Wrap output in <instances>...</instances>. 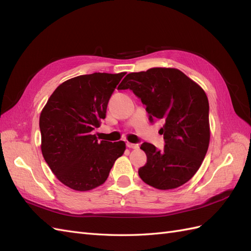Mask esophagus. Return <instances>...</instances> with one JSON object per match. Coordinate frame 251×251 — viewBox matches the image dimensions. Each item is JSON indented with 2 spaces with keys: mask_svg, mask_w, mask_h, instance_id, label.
Listing matches in <instances>:
<instances>
[{
  "mask_svg": "<svg viewBox=\"0 0 251 251\" xmlns=\"http://www.w3.org/2000/svg\"><path fill=\"white\" fill-rule=\"evenodd\" d=\"M126 147L128 149H138L139 148L137 143H131V142H126Z\"/></svg>",
  "mask_w": 251,
  "mask_h": 251,
  "instance_id": "1",
  "label": "esophagus"
}]
</instances>
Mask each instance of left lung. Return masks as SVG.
Segmentation results:
<instances>
[{
  "instance_id": "1",
  "label": "left lung",
  "mask_w": 251,
  "mask_h": 251,
  "mask_svg": "<svg viewBox=\"0 0 251 251\" xmlns=\"http://www.w3.org/2000/svg\"><path fill=\"white\" fill-rule=\"evenodd\" d=\"M130 89L146 104L149 119L162 120L164 148L143 142L147 163L139 177L158 189H173L192 179L209 144V104L203 89L178 69L151 68L130 73L118 90Z\"/></svg>"
}]
</instances>
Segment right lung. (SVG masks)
<instances>
[{
    "label": "right lung",
    "mask_w": 251,
    "mask_h": 251,
    "mask_svg": "<svg viewBox=\"0 0 251 251\" xmlns=\"http://www.w3.org/2000/svg\"><path fill=\"white\" fill-rule=\"evenodd\" d=\"M126 75H79L59 85L40 116L42 153L56 178L75 191L86 192L107 180L124 141H98L92 132L105 118L108 102Z\"/></svg>",
    "instance_id": "add662e5"
}]
</instances>
